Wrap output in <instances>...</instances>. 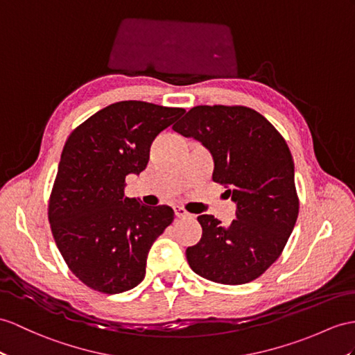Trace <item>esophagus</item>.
I'll list each match as a JSON object with an SVG mask.
<instances>
[{
	"instance_id": "1",
	"label": "esophagus",
	"mask_w": 355,
	"mask_h": 355,
	"mask_svg": "<svg viewBox=\"0 0 355 355\" xmlns=\"http://www.w3.org/2000/svg\"><path fill=\"white\" fill-rule=\"evenodd\" d=\"M175 214H176V217L178 218H185V217H188V212L184 209V207H180V206H176L175 207Z\"/></svg>"
}]
</instances>
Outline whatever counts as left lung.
<instances>
[{
	"instance_id": "8db88e82",
	"label": "left lung",
	"mask_w": 355,
	"mask_h": 355,
	"mask_svg": "<svg viewBox=\"0 0 355 355\" xmlns=\"http://www.w3.org/2000/svg\"><path fill=\"white\" fill-rule=\"evenodd\" d=\"M173 131L209 149L212 180L236 203L229 226L214 215L197 217L202 238L187 248L191 270L221 284L261 277L280 257L300 211L288 143L261 112L244 105H197Z\"/></svg>"
}]
</instances>
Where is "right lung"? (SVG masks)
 Masks as SVG:
<instances>
[{
  "instance_id": "right-lung-1",
  "label": "right lung",
  "mask_w": 355,
  "mask_h": 355,
  "mask_svg": "<svg viewBox=\"0 0 355 355\" xmlns=\"http://www.w3.org/2000/svg\"><path fill=\"white\" fill-rule=\"evenodd\" d=\"M184 108L122 101L102 108L69 135L48 202V220L66 265L101 293L135 288L146 259L175 212L125 196L126 176L141 173L152 141Z\"/></svg>"
}]
</instances>
